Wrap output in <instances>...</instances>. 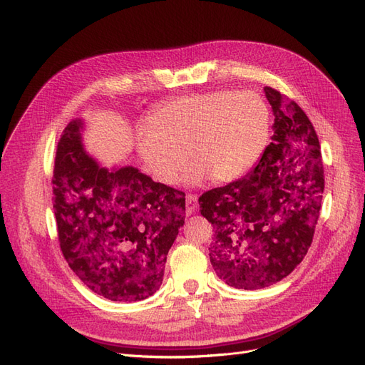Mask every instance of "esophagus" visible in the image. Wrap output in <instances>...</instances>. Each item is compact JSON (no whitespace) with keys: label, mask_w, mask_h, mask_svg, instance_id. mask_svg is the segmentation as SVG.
<instances>
[{"label":"esophagus","mask_w":365,"mask_h":365,"mask_svg":"<svg viewBox=\"0 0 365 365\" xmlns=\"http://www.w3.org/2000/svg\"><path fill=\"white\" fill-rule=\"evenodd\" d=\"M197 207V196L196 195H187L185 196V212L187 215H193Z\"/></svg>","instance_id":"obj_1"}]
</instances>
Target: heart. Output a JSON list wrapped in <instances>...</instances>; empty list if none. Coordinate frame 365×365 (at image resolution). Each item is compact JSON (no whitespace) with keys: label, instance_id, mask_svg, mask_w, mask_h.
Listing matches in <instances>:
<instances>
[{"label":"heart","instance_id":"b5f03b06","mask_svg":"<svg viewBox=\"0 0 365 365\" xmlns=\"http://www.w3.org/2000/svg\"><path fill=\"white\" fill-rule=\"evenodd\" d=\"M269 109L251 91H216L176 98L137 129V152L153 178L165 185L208 178L231 182L245 176L268 146ZM191 155L189 156L188 153Z\"/></svg>","mask_w":365,"mask_h":365}]
</instances>
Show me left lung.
<instances>
[{
    "mask_svg": "<svg viewBox=\"0 0 365 365\" xmlns=\"http://www.w3.org/2000/svg\"><path fill=\"white\" fill-rule=\"evenodd\" d=\"M274 135L244 178L205 192L200 212L215 228L210 262L237 289L280 282L312 244L324 192L317 132L303 109L271 86Z\"/></svg>",
    "mask_w": 365,
    "mask_h": 365,
    "instance_id": "8db88e82",
    "label": "left lung"
}]
</instances>
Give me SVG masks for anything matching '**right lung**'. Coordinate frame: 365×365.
Listing matches in <instances>:
<instances>
[{
	"instance_id": "add662e5",
	"label": "right lung",
	"mask_w": 365,
	"mask_h": 365,
	"mask_svg": "<svg viewBox=\"0 0 365 365\" xmlns=\"http://www.w3.org/2000/svg\"><path fill=\"white\" fill-rule=\"evenodd\" d=\"M82 130V118L70 121L54 160L62 254L96 294L145 300L161 286L168 252L184 225V193L132 165L103 168L85 150Z\"/></svg>"
}]
</instances>
